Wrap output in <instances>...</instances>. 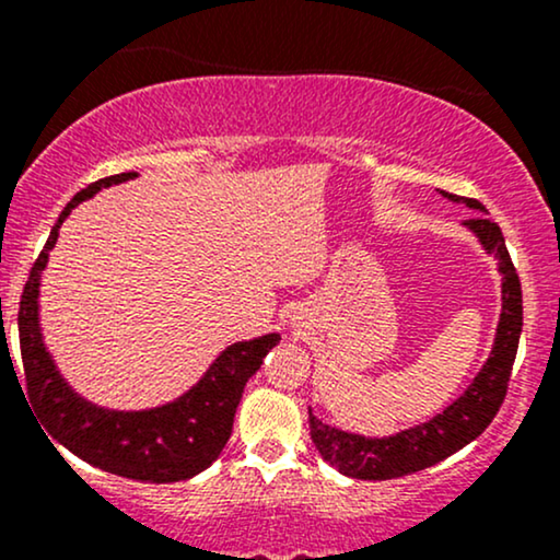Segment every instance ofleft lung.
Instances as JSON below:
<instances>
[{
    "mask_svg": "<svg viewBox=\"0 0 560 560\" xmlns=\"http://www.w3.org/2000/svg\"><path fill=\"white\" fill-rule=\"evenodd\" d=\"M450 202L466 205V208L487 213L485 205L477 199L455 197L442 191ZM464 226L477 236L487 255L498 260V271L503 276V311H500L498 331H494V342L490 358L481 365L479 374L468 384L460 397H455L442 413L432 416L429 421L416 423V427L402 429V432L389 436H365L355 432H345V429L324 423L311 413V440L320 458L331 464L339 474L352 479H395L405 474L421 471L447 455L458 453L468 442L490 427L494 413L505 400L508 378H511L513 361H516L518 337H522V281H518L516 268H513L511 255L505 249L503 231L490 218L477 215L471 221H464Z\"/></svg>",
    "mask_w": 560,
    "mask_h": 560,
    "instance_id": "obj_1",
    "label": "left lung"
}]
</instances>
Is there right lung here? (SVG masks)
<instances>
[{"instance_id": "obj_1", "label": "right lung", "mask_w": 560, "mask_h": 560, "mask_svg": "<svg viewBox=\"0 0 560 560\" xmlns=\"http://www.w3.org/2000/svg\"><path fill=\"white\" fill-rule=\"evenodd\" d=\"M137 176L139 173L131 171L100 178L66 205L25 281L18 331H21L28 402L42 419L49 440L60 442L70 453L102 471L152 481V485H168V481L197 477L221 455L234 427L244 384L260 369L262 358L279 345L281 337L273 331L229 345L199 376L197 384H191L176 400L155 405V408H105L70 387L57 369L52 352L44 345L42 320H38L42 273L60 236L62 221L73 213V208H79L83 199L94 197L100 189L131 182Z\"/></svg>"}]
</instances>
